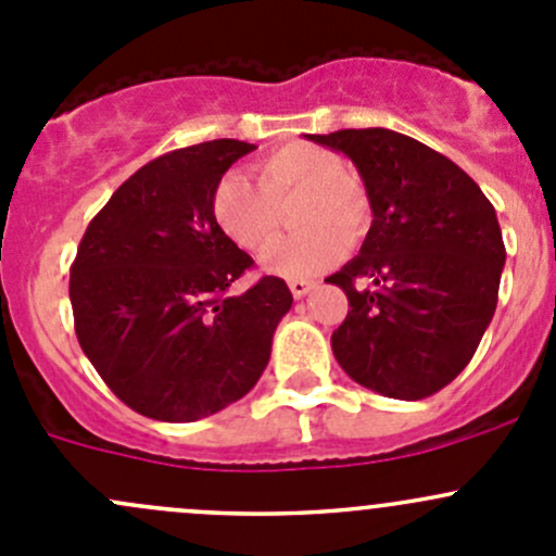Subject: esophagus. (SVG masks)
Wrapping results in <instances>:
<instances>
[{
  "label": "esophagus",
  "instance_id": "34e87169",
  "mask_svg": "<svg viewBox=\"0 0 556 556\" xmlns=\"http://www.w3.org/2000/svg\"><path fill=\"white\" fill-rule=\"evenodd\" d=\"M290 293L295 295V299H304L306 293L314 288V282H309V279H290Z\"/></svg>",
  "mask_w": 556,
  "mask_h": 556
}]
</instances>
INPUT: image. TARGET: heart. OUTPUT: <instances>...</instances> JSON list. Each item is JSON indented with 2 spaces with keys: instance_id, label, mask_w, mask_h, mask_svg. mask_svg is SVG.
Segmentation results:
<instances>
[{
  "instance_id": "1",
  "label": "heart",
  "mask_w": 556,
  "mask_h": 556,
  "mask_svg": "<svg viewBox=\"0 0 556 556\" xmlns=\"http://www.w3.org/2000/svg\"><path fill=\"white\" fill-rule=\"evenodd\" d=\"M257 185L231 172L212 193V217L220 231L247 252H261L277 239L282 206H293L301 228L263 255L268 274L304 279L333 266L346 247L363 242L371 226L366 188L346 172L344 159L314 142H288L255 164Z\"/></svg>"
}]
</instances>
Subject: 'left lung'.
I'll use <instances>...</instances> for the list:
<instances>
[{
	"label": "left lung",
	"mask_w": 556,
	"mask_h": 556,
	"mask_svg": "<svg viewBox=\"0 0 556 556\" xmlns=\"http://www.w3.org/2000/svg\"><path fill=\"white\" fill-rule=\"evenodd\" d=\"M309 139L352 159L374 212L361 255L325 279L350 301L330 336L336 361L379 395H433L468 366L495 314L506 263L495 206L454 161L406 134Z\"/></svg>",
	"instance_id": "left-lung-1"
}]
</instances>
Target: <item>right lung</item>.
Returning <instances> with one entry per match:
<instances>
[{
    "label": "right lung",
    "mask_w": 556,
    "mask_h": 556,
    "mask_svg": "<svg viewBox=\"0 0 556 556\" xmlns=\"http://www.w3.org/2000/svg\"><path fill=\"white\" fill-rule=\"evenodd\" d=\"M255 144L212 139L134 172L83 233L70 301L83 352L134 412L195 422L239 401L271 357L293 293L261 277L212 217V193Z\"/></svg>",
    "instance_id": "obj_1"
}]
</instances>
